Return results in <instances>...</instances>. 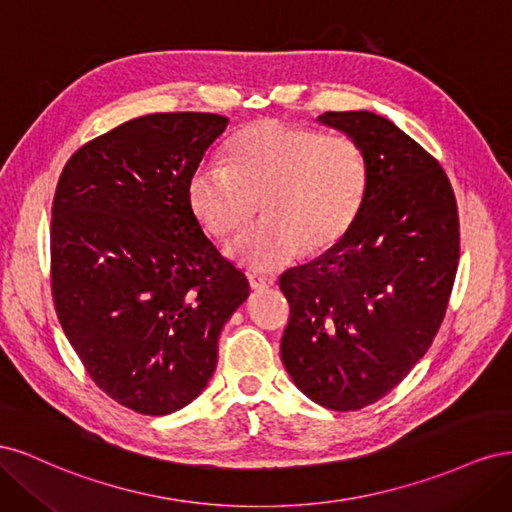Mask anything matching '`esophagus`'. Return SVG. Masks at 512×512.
Wrapping results in <instances>:
<instances>
[{"label":"esophagus","mask_w":512,"mask_h":512,"mask_svg":"<svg viewBox=\"0 0 512 512\" xmlns=\"http://www.w3.org/2000/svg\"><path fill=\"white\" fill-rule=\"evenodd\" d=\"M247 282H250V288L254 292L267 290L273 286V280H269V277H265V275H256V273H247Z\"/></svg>","instance_id":"1"}]
</instances>
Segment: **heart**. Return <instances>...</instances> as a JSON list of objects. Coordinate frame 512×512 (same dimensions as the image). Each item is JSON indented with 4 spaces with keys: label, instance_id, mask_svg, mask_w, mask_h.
I'll return each instance as SVG.
<instances>
[{
    "label": "heart",
    "instance_id": "1",
    "mask_svg": "<svg viewBox=\"0 0 512 512\" xmlns=\"http://www.w3.org/2000/svg\"><path fill=\"white\" fill-rule=\"evenodd\" d=\"M226 160L192 170L188 203L211 235L230 237L260 200L267 218L228 245L250 269L277 271L305 252L333 250L365 207L369 162L352 136L267 117L232 136Z\"/></svg>",
    "mask_w": 512,
    "mask_h": 512
}]
</instances>
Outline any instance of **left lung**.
<instances>
[{
	"instance_id": "left-lung-1",
	"label": "left lung",
	"mask_w": 512,
	"mask_h": 512,
	"mask_svg": "<svg viewBox=\"0 0 512 512\" xmlns=\"http://www.w3.org/2000/svg\"><path fill=\"white\" fill-rule=\"evenodd\" d=\"M369 162V192L350 235L286 271L282 361L316 404L352 412L389 395L423 359L459 265L457 200L440 162L369 111L324 113Z\"/></svg>"
}]
</instances>
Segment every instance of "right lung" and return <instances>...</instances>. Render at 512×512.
Listing matches in <instances>:
<instances>
[{
	"label": "right lung",
	"mask_w": 512,
	"mask_h": 512,
	"mask_svg": "<svg viewBox=\"0 0 512 512\" xmlns=\"http://www.w3.org/2000/svg\"><path fill=\"white\" fill-rule=\"evenodd\" d=\"M226 126L213 113L136 117L76 149L57 181V318L89 378L138 414L200 395L224 324L250 294L188 203L192 170Z\"/></svg>",
	"instance_id": "right-lung-1"
}]
</instances>
